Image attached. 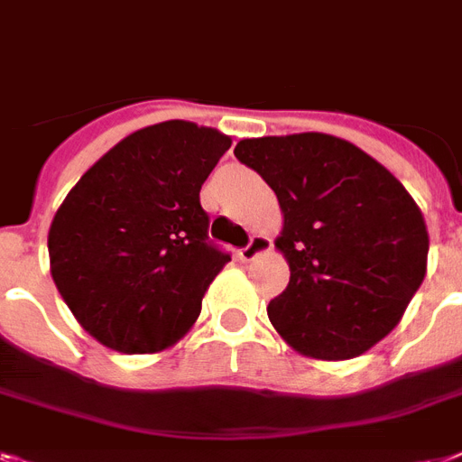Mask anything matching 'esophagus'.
I'll return each mask as SVG.
<instances>
[{"label": "esophagus", "instance_id": "34e87169", "mask_svg": "<svg viewBox=\"0 0 462 462\" xmlns=\"http://www.w3.org/2000/svg\"><path fill=\"white\" fill-rule=\"evenodd\" d=\"M268 249H270V239L263 237V235H254V237L249 239V244L237 251V256L242 258V261H254V258L265 254Z\"/></svg>", "mask_w": 462, "mask_h": 462}]
</instances>
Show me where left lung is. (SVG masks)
Wrapping results in <instances>:
<instances>
[{
    "mask_svg": "<svg viewBox=\"0 0 462 462\" xmlns=\"http://www.w3.org/2000/svg\"><path fill=\"white\" fill-rule=\"evenodd\" d=\"M235 156L282 208L275 246L290 284L268 306L280 337L322 361L384 339L427 273V225L406 187L363 149L322 133L242 140Z\"/></svg>",
    "mask_w": 462,
    "mask_h": 462,
    "instance_id": "1",
    "label": "left lung"
}]
</instances>
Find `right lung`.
Returning <instances> with one entry per match:
<instances>
[{
    "label": "right lung",
    "mask_w": 462,
    "mask_h": 462,
    "mask_svg": "<svg viewBox=\"0 0 462 462\" xmlns=\"http://www.w3.org/2000/svg\"><path fill=\"white\" fill-rule=\"evenodd\" d=\"M232 140L166 121L108 149L59 206L49 265L89 335L121 354H156L187 335L230 254L208 242L199 192Z\"/></svg>",
    "instance_id": "1"
}]
</instances>
